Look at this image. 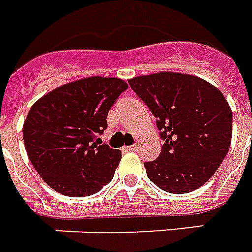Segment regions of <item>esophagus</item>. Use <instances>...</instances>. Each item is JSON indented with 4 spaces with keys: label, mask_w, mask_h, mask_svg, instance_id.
<instances>
[{
    "label": "esophagus",
    "mask_w": 252,
    "mask_h": 252,
    "mask_svg": "<svg viewBox=\"0 0 252 252\" xmlns=\"http://www.w3.org/2000/svg\"><path fill=\"white\" fill-rule=\"evenodd\" d=\"M138 148H140V146L137 145V144H134V145H130V146H127V148H126V151H130V152H137V151H138Z\"/></svg>",
    "instance_id": "obj_1"
}]
</instances>
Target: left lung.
<instances>
[{
    "label": "left lung",
    "mask_w": 252,
    "mask_h": 252,
    "mask_svg": "<svg viewBox=\"0 0 252 252\" xmlns=\"http://www.w3.org/2000/svg\"><path fill=\"white\" fill-rule=\"evenodd\" d=\"M156 118L164 141L158 158L144 163L164 191L186 194L208 182L229 151L232 111L219 89L202 78L161 72L129 80Z\"/></svg>",
    "instance_id": "left-lung-1"
}]
</instances>
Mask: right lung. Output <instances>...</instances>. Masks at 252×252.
Wrapping results in <instances>:
<instances>
[{
    "label": "right lung",
    "mask_w": 252,
    "mask_h": 252,
    "mask_svg": "<svg viewBox=\"0 0 252 252\" xmlns=\"http://www.w3.org/2000/svg\"><path fill=\"white\" fill-rule=\"evenodd\" d=\"M129 88L121 78L89 77L44 94L27 115L23 138L42 179L69 197L99 192L114 178L121 152L101 144L107 115Z\"/></svg>",
    "instance_id": "right-lung-1"
}]
</instances>
